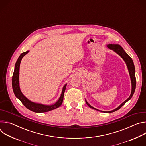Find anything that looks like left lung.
Wrapping results in <instances>:
<instances>
[{
    "mask_svg": "<svg viewBox=\"0 0 146 146\" xmlns=\"http://www.w3.org/2000/svg\"><path fill=\"white\" fill-rule=\"evenodd\" d=\"M107 47H108V48H109L110 50H112L113 51H114L118 55H119L123 59V60L125 61V62L126 65L127 66V68H128V72H129V76H130L131 81L132 90H131V95H130L129 97L127 100H125L123 102H122L121 104V105L119 106H118L116 109H114L111 111H105L99 110L92 107L88 103V102L86 100V102L87 104V105L92 109H94L95 110H97V111H100V112L110 113H113V112H114V111L119 110L122 106H123L125 105V103H127L129 100H130L131 99V98L132 97V96H133V95L135 92V91L136 81V77H135V65H134V64H133V60L127 54V52L124 51L123 48L121 46H119V44H108Z\"/></svg>",
    "mask_w": 146,
    "mask_h": 146,
    "instance_id": "obj_1",
    "label": "left lung"
}]
</instances>
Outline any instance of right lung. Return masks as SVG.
Here are the masks:
<instances>
[{
  "mask_svg": "<svg viewBox=\"0 0 146 146\" xmlns=\"http://www.w3.org/2000/svg\"><path fill=\"white\" fill-rule=\"evenodd\" d=\"M28 52H29V51H27L21 54L15 63V67H14V71L13 75V77H12V87H13V92L15 96L22 102L23 105L28 109L33 112L45 113V112H48V111L53 110L54 109H56L62 105V102H63L64 92L65 91L67 84H66L64 86L63 88H62V93L59 99L55 103L50 105H43V104L36 103V102L31 101L29 99H28L26 96L24 95V94L22 93L21 91L20 90L19 82V66H20L21 61L23 58Z\"/></svg>",
  "mask_w": 146,
  "mask_h": 146,
  "instance_id": "right-lung-1",
  "label": "right lung"
}]
</instances>
